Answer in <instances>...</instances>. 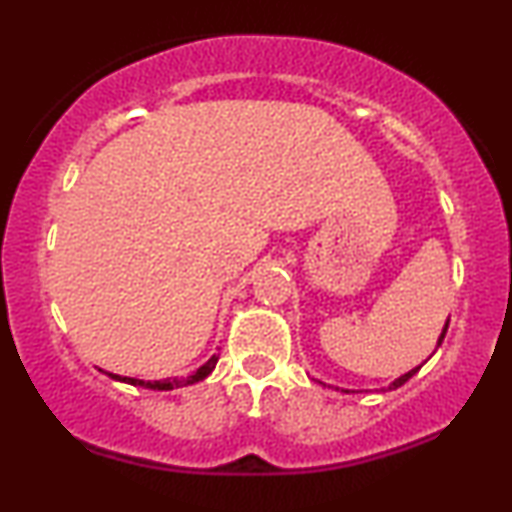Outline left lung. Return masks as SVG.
<instances>
[{"label":"left lung","mask_w":512,"mask_h":512,"mask_svg":"<svg viewBox=\"0 0 512 512\" xmlns=\"http://www.w3.org/2000/svg\"><path fill=\"white\" fill-rule=\"evenodd\" d=\"M447 326H450V319H447V324H445V328H443V333H440V338H438V347H440V342H443V338H445V333H447ZM417 370H419V366H417V368H412V370H410V373H405V375H401V377H398V380H394V382H391V384H389V389H398V387H403V384H405V382H408V380H410V377L417 373ZM342 391H345V389H342ZM345 394H349V391H345Z\"/></svg>","instance_id":"1"}]
</instances>
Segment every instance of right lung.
I'll return each mask as SVG.
<instances>
[{
  "instance_id": "add662e5",
  "label": "right lung",
  "mask_w": 512,
  "mask_h": 512,
  "mask_svg": "<svg viewBox=\"0 0 512 512\" xmlns=\"http://www.w3.org/2000/svg\"><path fill=\"white\" fill-rule=\"evenodd\" d=\"M216 361H219V354H214L212 359H209L205 366H200L195 373L186 375V377H167V380H153V382H146V380H137V377H121V375H114V373H107L111 380H118V382H125V384H132V387H144V389H158V391H170V389H177V387H188V384H195L200 380H205V377L212 373Z\"/></svg>"
}]
</instances>
